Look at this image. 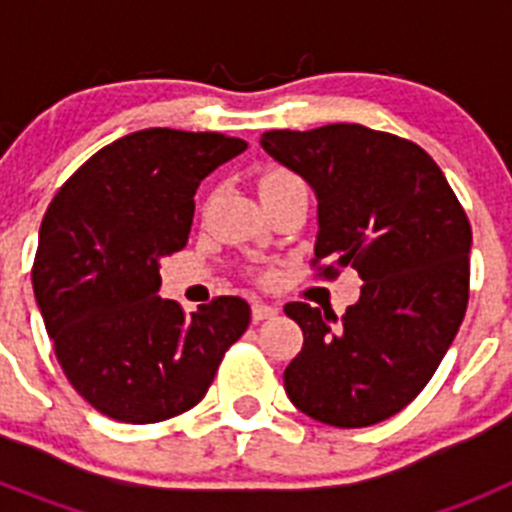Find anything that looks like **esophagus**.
Masks as SVG:
<instances>
[{
    "instance_id": "34e87169",
    "label": "esophagus",
    "mask_w": 512,
    "mask_h": 512,
    "mask_svg": "<svg viewBox=\"0 0 512 512\" xmlns=\"http://www.w3.org/2000/svg\"><path fill=\"white\" fill-rule=\"evenodd\" d=\"M277 312H279L277 307L266 305V302H253V305H251V315H253V320H256V323H261V320L274 318Z\"/></svg>"
}]
</instances>
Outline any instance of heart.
Listing matches in <instances>:
<instances>
[{"label":"heart","instance_id":"obj_1","mask_svg":"<svg viewBox=\"0 0 512 512\" xmlns=\"http://www.w3.org/2000/svg\"><path fill=\"white\" fill-rule=\"evenodd\" d=\"M287 182H297V176L287 174V171H269V174L261 176V189H269V187H279V184H287Z\"/></svg>","mask_w":512,"mask_h":512}]
</instances>
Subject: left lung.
<instances>
[{
  "mask_svg": "<svg viewBox=\"0 0 512 512\" xmlns=\"http://www.w3.org/2000/svg\"><path fill=\"white\" fill-rule=\"evenodd\" d=\"M261 146L318 197L320 277L354 266L361 297L336 315L289 302L302 351L284 369L297 410L336 428L400 413L431 382L469 302L472 225L413 140L364 125L269 130Z\"/></svg>",
  "mask_w": 512,
  "mask_h": 512,
  "instance_id": "obj_1",
  "label": "left lung"
}]
</instances>
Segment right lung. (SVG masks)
Returning a JSON list of instances; mask_svg holds the SVG:
<instances>
[{"label": "right lung", "mask_w": 512, "mask_h": 512, "mask_svg": "<svg viewBox=\"0 0 512 512\" xmlns=\"http://www.w3.org/2000/svg\"><path fill=\"white\" fill-rule=\"evenodd\" d=\"M246 146L223 133L138 130L94 153L48 205L35 300L66 379L107 418L187 413L246 333L241 297H215L192 315L158 297V261L187 246L194 192Z\"/></svg>", "instance_id": "right-lung-1"}]
</instances>
